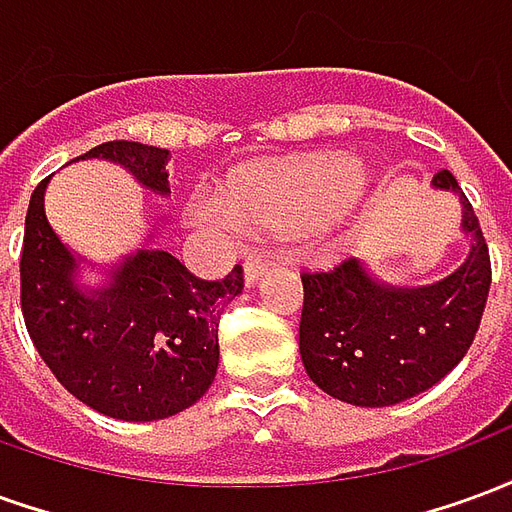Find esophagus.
Returning <instances> with one entry per match:
<instances>
[{
    "label": "esophagus",
    "mask_w": 512,
    "mask_h": 512,
    "mask_svg": "<svg viewBox=\"0 0 512 512\" xmlns=\"http://www.w3.org/2000/svg\"><path fill=\"white\" fill-rule=\"evenodd\" d=\"M268 266H271V260L263 255H255V257H249L244 263V279H246V285H255L257 279L263 277L268 271Z\"/></svg>",
    "instance_id": "esophagus-1"
}]
</instances>
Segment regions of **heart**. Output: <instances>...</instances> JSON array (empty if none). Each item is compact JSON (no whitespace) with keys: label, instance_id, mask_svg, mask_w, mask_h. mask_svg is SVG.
Listing matches in <instances>:
<instances>
[{"label":"heart","instance_id":"obj_1","mask_svg":"<svg viewBox=\"0 0 512 512\" xmlns=\"http://www.w3.org/2000/svg\"><path fill=\"white\" fill-rule=\"evenodd\" d=\"M365 189L367 172L359 161L312 153L246 169L227 183L224 205L202 197L194 211L224 230L299 227L307 241H326L354 219Z\"/></svg>","mask_w":512,"mask_h":512}]
</instances>
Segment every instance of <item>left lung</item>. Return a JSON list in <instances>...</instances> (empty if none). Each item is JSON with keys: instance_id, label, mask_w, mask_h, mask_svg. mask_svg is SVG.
I'll return each mask as SVG.
<instances>
[{"instance_id": "obj_1", "label": "left lung", "mask_w": 512, "mask_h": 512, "mask_svg": "<svg viewBox=\"0 0 512 512\" xmlns=\"http://www.w3.org/2000/svg\"><path fill=\"white\" fill-rule=\"evenodd\" d=\"M433 186L461 197L463 233L472 235L466 263L447 279L392 288L356 257L301 271V362L326 395L343 403L381 408L425 392L461 362L480 329L491 288L488 244L450 169L436 172Z\"/></svg>"}]
</instances>
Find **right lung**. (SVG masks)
I'll return each instance as SVG.
<instances>
[{"mask_svg": "<svg viewBox=\"0 0 512 512\" xmlns=\"http://www.w3.org/2000/svg\"><path fill=\"white\" fill-rule=\"evenodd\" d=\"M79 158L115 161L145 189L169 191L164 147L117 139ZM46 183L29 197L21 246V312L40 359L73 397L106 417L153 422L194 406L216 378L219 315L244 290V268L208 282L164 249L145 246L106 288L79 290L76 257L43 211Z\"/></svg>", "mask_w": 512, "mask_h": 512, "instance_id": "1", "label": "right lung"}]
</instances>
